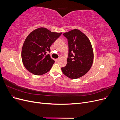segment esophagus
<instances>
[{
  "label": "esophagus",
  "instance_id": "esophagus-1",
  "mask_svg": "<svg viewBox=\"0 0 120 120\" xmlns=\"http://www.w3.org/2000/svg\"><path fill=\"white\" fill-rule=\"evenodd\" d=\"M59 60H60V59H57L56 60V62H57V61H59Z\"/></svg>",
  "mask_w": 120,
  "mask_h": 120
}]
</instances>
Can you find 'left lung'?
I'll return each mask as SVG.
<instances>
[{"label": "left lung", "mask_w": 120, "mask_h": 120, "mask_svg": "<svg viewBox=\"0 0 120 120\" xmlns=\"http://www.w3.org/2000/svg\"><path fill=\"white\" fill-rule=\"evenodd\" d=\"M63 35L68 39V54L67 64L61 68V71L69 78H79L86 74L92 66L94 53L91 43L85 34L76 29Z\"/></svg>", "instance_id": "obj_1"}]
</instances>
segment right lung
<instances>
[{
  "mask_svg": "<svg viewBox=\"0 0 120 120\" xmlns=\"http://www.w3.org/2000/svg\"><path fill=\"white\" fill-rule=\"evenodd\" d=\"M61 34L41 27L34 30L27 36L22 46L21 57L28 71L37 75L49 71L54 60L47 52H50V46Z\"/></svg>",
  "mask_w": 120,
  "mask_h": 120,
  "instance_id": "add662e5",
  "label": "right lung"
}]
</instances>
